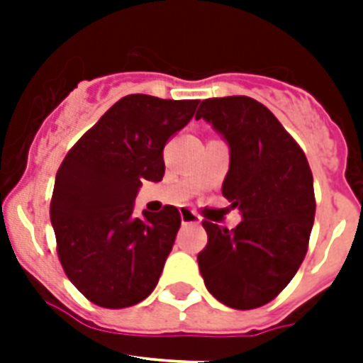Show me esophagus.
<instances>
[{"mask_svg":"<svg viewBox=\"0 0 363 363\" xmlns=\"http://www.w3.org/2000/svg\"><path fill=\"white\" fill-rule=\"evenodd\" d=\"M181 220H182V224H199V215H198V213H194L192 209H186V207H182V209H181Z\"/></svg>","mask_w":363,"mask_h":363,"instance_id":"34e87169","label":"esophagus"}]
</instances>
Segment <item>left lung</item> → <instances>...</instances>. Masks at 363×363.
I'll list each match as a JSON object with an SVG mask.
<instances>
[{"instance_id":"8db88e82","label":"left lung","mask_w":363,"mask_h":363,"mask_svg":"<svg viewBox=\"0 0 363 363\" xmlns=\"http://www.w3.org/2000/svg\"><path fill=\"white\" fill-rule=\"evenodd\" d=\"M205 118L230 145L222 196L241 211L233 230L203 220L198 254L205 286L232 309L269 303L298 273L315 222L309 162L265 105L247 96L203 99Z\"/></svg>"}]
</instances>
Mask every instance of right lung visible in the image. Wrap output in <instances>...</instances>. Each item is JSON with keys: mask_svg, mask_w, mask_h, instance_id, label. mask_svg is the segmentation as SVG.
<instances>
[{"mask_svg": "<svg viewBox=\"0 0 363 363\" xmlns=\"http://www.w3.org/2000/svg\"><path fill=\"white\" fill-rule=\"evenodd\" d=\"M198 99L130 94L118 99L60 165L50 201L56 250L79 292L124 309L152 292L181 215L173 205L133 215L143 181H162L164 147L196 113Z\"/></svg>", "mask_w": 363, "mask_h": 363, "instance_id": "right-lung-1", "label": "right lung"}]
</instances>
